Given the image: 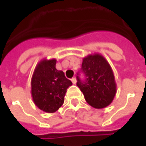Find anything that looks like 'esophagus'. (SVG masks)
Masks as SVG:
<instances>
[{
  "mask_svg": "<svg viewBox=\"0 0 146 146\" xmlns=\"http://www.w3.org/2000/svg\"><path fill=\"white\" fill-rule=\"evenodd\" d=\"M71 81H72V83H73L74 84H76V77H73V78L71 79Z\"/></svg>",
  "mask_w": 146,
  "mask_h": 146,
  "instance_id": "obj_1",
  "label": "esophagus"
}]
</instances>
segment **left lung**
<instances>
[{
    "label": "left lung",
    "mask_w": 146,
    "mask_h": 146,
    "mask_svg": "<svg viewBox=\"0 0 146 146\" xmlns=\"http://www.w3.org/2000/svg\"><path fill=\"white\" fill-rule=\"evenodd\" d=\"M82 70L86 82L79 79L77 86L84 99L91 106L102 109L112 103L117 92V86L112 68L107 60L100 53H92L83 58Z\"/></svg>",
    "instance_id": "1"
}]
</instances>
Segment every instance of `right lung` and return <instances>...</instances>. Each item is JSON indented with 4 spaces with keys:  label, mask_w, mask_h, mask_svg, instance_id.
Instances as JSON below:
<instances>
[{
    "label": "right lung",
    "mask_w": 146,
    "mask_h": 146,
    "mask_svg": "<svg viewBox=\"0 0 146 146\" xmlns=\"http://www.w3.org/2000/svg\"><path fill=\"white\" fill-rule=\"evenodd\" d=\"M56 59H42L35 67L31 93L35 105L46 113H54L63 105L67 88L72 83L56 69Z\"/></svg>",
    "instance_id": "1"
}]
</instances>
